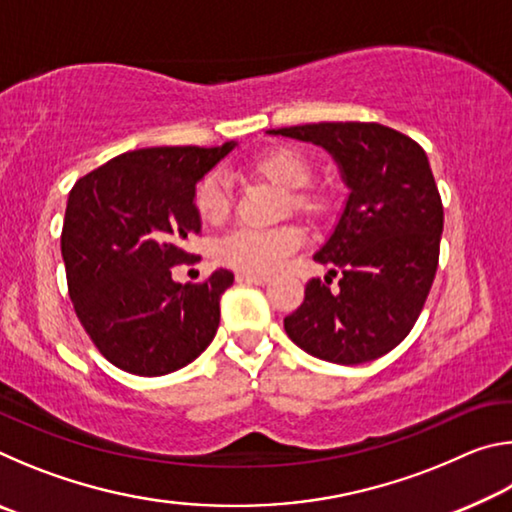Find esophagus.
Returning <instances> with one entry per match:
<instances>
[{"instance_id": "1", "label": "esophagus", "mask_w": 512, "mask_h": 512, "mask_svg": "<svg viewBox=\"0 0 512 512\" xmlns=\"http://www.w3.org/2000/svg\"><path fill=\"white\" fill-rule=\"evenodd\" d=\"M237 280H239V282H248V284H268V280H271V277H268V275H250V273H239V275H237Z\"/></svg>"}]
</instances>
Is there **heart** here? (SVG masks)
<instances>
[{"label":"heart","instance_id":"b5f03b06","mask_svg":"<svg viewBox=\"0 0 512 512\" xmlns=\"http://www.w3.org/2000/svg\"><path fill=\"white\" fill-rule=\"evenodd\" d=\"M257 178L282 189L284 212L302 216L307 221L325 219L332 210V196L325 189L307 187L311 180V160L291 146H277L257 155L250 164ZM194 210L207 225L221 223L230 212V187L221 173H210L194 189ZM302 246L298 225H280L275 230L239 228L216 244L219 262L239 273L268 275L282 266L284 259Z\"/></svg>","mask_w":512,"mask_h":512}]
</instances>
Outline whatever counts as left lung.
Segmentation results:
<instances>
[{
	"mask_svg": "<svg viewBox=\"0 0 512 512\" xmlns=\"http://www.w3.org/2000/svg\"><path fill=\"white\" fill-rule=\"evenodd\" d=\"M314 142L334 155L348 203L314 255L332 280L307 282L284 318L289 339L318 359L354 366L397 348L415 325L436 277L443 201L427 153L409 135L375 121H320L268 131Z\"/></svg>",
	"mask_w": 512,
	"mask_h": 512,
	"instance_id": "1",
	"label": "left lung"
}]
</instances>
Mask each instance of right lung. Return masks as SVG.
<instances>
[{
  "label": "right lung",
  "mask_w": 512,
  "mask_h": 512,
  "mask_svg": "<svg viewBox=\"0 0 512 512\" xmlns=\"http://www.w3.org/2000/svg\"><path fill=\"white\" fill-rule=\"evenodd\" d=\"M235 149L155 146L121 153L76 180L67 198L60 253L81 325L112 366L160 377L212 343L219 302L235 275L219 268L196 284L173 282L201 235L194 189Z\"/></svg>",
  "instance_id": "right-lung-1"
}]
</instances>
